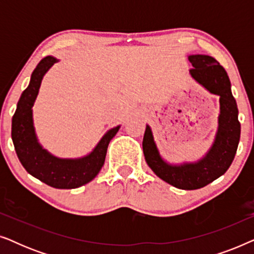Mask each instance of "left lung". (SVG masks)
I'll return each instance as SVG.
<instances>
[{
    "mask_svg": "<svg viewBox=\"0 0 254 254\" xmlns=\"http://www.w3.org/2000/svg\"><path fill=\"white\" fill-rule=\"evenodd\" d=\"M193 68L190 74L213 95L220 96V116L215 141L203 158L193 163L172 165L159 155L147 125L143 142L145 162L155 175L180 190H197L224 175L234 161L241 138L238 109L231 93V83L225 69L209 55H190Z\"/></svg>",
    "mask_w": 254,
    "mask_h": 254,
    "instance_id": "obj_1",
    "label": "left lung"
}]
</instances>
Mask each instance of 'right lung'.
I'll return each mask as SVG.
<instances>
[{
	"label": "right lung",
	"mask_w": 254,
	"mask_h": 254,
	"mask_svg": "<svg viewBox=\"0 0 254 254\" xmlns=\"http://www.w3.org/2000/svg\"><path fill=\"white\" fill-rule=\"evenodd\" d=\"M58 60L46 57L41 60L31 75L30 84L24 90L17 103L12 117L11 137L16 154L24 169L54 189H77L85 185L98 175L105 162L110 141L120 126L110 129L89 155L81 158H59L50 154L38 142L33 126L32 107L39 92L44 75Z\"/></svg>",
	"instance_id": "right-lung-1"
}]
</instances>
